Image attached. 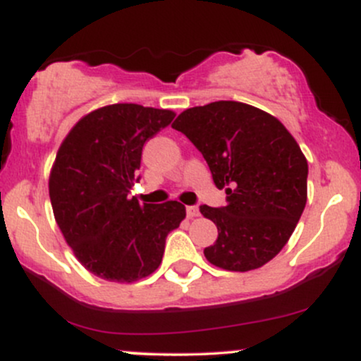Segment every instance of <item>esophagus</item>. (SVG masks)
I'll return each mask as SVG.
<instances>
[{"label": "esophagus", "instance_id": "obj_1", "mask_svg": "<svg viewBox=\"0 0 361 361\" xmlns=\"http://www.w3.org/2000/svg\"><path fill=\"white\" fill-rule=\"evenodd\" d=\"M186 215H188V219L197 217V215H198V207H195V205L186 207Z\"/></svg>", "mask_w": 361, "mask_h": 361}]
</instances>
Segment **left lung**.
Returning <instances> with one entry per match:
<instances>
[{"label":"left lung","instance_id":"1","mask_svg":"<svg viewBox=\"0 0 361 361\" xmlns=\"http://www.w3.org/2000/svg\"><path fill=\"white\" fill-rule=\"evenodd\" d=\"M180 130L202 152L226 207L202 205L219 238L204 255L227 271H250L275 258L307 202V159L283 123L241 102H214L178 115Z\"/></svg>","mask_w":361,"mask_h":361}]
</instances>
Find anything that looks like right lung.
Masks as SVG:
<instances>
[{
	"label": "right lung",
	"mask_w": 361,
	"mask_h": 361,
	"mask_svg": "<svg viewBox=\"0 0 361 361\" xmlns=\"http://www.w3.org/2000/svg\"><path fill=\"white\" fill-rule=\"evenodd\" d=\"M175 111L115 103L85 115L62 140L49 178L51 204L78 261L103 280L132 283L157 270L185 205L128 197L142 147Z\"/></svg>",
	"instance_id": "obj_1"
}]
</instances>
